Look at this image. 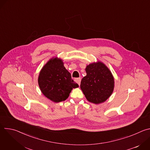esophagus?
I'll return each instance as SVG.
<instances>
[{
	"label": "esophagus",
	"mask_w": 150,
	"mask_h": 150,
	"mask_svg": "<svg viewBox=\"0 0 150 150\" xmlns=\"http://www.w3.org/2000/svg\"><path fill=\"white\" fill-rule=\"evenodd\" d=\"M81 79L79 78L75 79V81L77 82V83H78L79 85H80V84H81Z\"/></svg>",
	"instance_id": "34e87169"
}]
</instances>
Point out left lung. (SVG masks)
Here are the masks:
<instances>
[{
  "instance_id": "1",
  "label": "left lung",
  "mask_w": 150,
  "mask_h": 150,
  "mask_svg": "<svg viewBox=\"0 0 150 150\" xmlns=\"http://www.w3.org/2000/svg\"><path fill=\"white\" fill-rule=\"evenodd\" d=\"M87 75L81 82L80 87L87 100L98 104L105 101L113 93L114 77L104 63L93 62L85 68Z\"/></svg>"
}]
</instances>
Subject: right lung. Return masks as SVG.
Wrapping results in <instances>:
<instances>
[{"instance_id": "add662e5", "label": "right lung", "mask_w": 150, "mask_h": 150, "mask_svg": "<svg viewBox=\"0 0 150 150\" xmlns=\"http://www.w3.org/2000/svg\"><path fill=\"white\" fill-rule=\"evenodd\" d=\"M40 89L46 97L54 103L67 100L73 88L79 87L57 57L51 58L41 69L38 78Z\"/></svg>"}]
</instances>
